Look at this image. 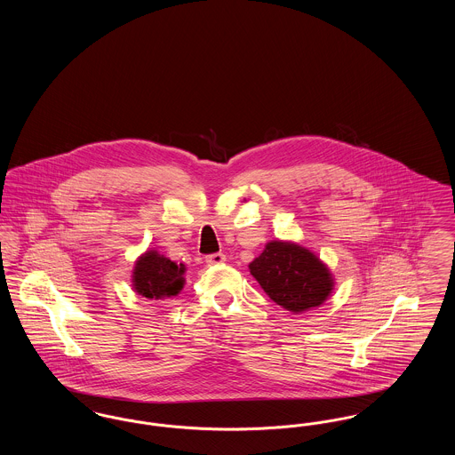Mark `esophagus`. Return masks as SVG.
Here are the masks:
<instances>
[{"label": "esophagus", "mask_w": 455, "mask_h": 455, "mask_svg": "<svg viewBox=\"0 0 455 455\" xmlns=\"http://www.w3.org/2000/svg\"><path fill=\"white\" fill-rule=\"evenodd\" d=\"M227 259V256L223 254V252H215V254H210V256H206V264H221V262H225Z\"/></svg>", "instance_id": "esophagus-1"}]
</instances>
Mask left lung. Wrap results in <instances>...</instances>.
Here are the masks:
<instances>
[{
	"instance_id": "8db88e82",
	"label": "left lung",
	"mask_w": 455,
	"mask_h": 455,
	"mask_svg": "<svg viewBox=\"0 0 455 455\" xmlns=\"http://www.w3.org/2000/svg\"><path fill=\"white\" fill-rule=\"evenodd\" d=\"M249 269L266 295L291 312L321 305L332 290L324 264L295 243L269 242Z\"/></svg>"
}]
</instances>
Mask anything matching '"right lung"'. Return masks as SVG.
<instances>
[{"label": "right lung", "instance_id": "obj_1", "mask_svg": "<svg viewBox=\"0 0 455 455\" xmlns=\"http://www.w3.org/2000/svg\"><path fill=\"white\" fill-rule=\"evenodd\" d=\"M184 264H175L156 252H147L134 267V290L147 299L177 295L184 284Z\"/></svg>", "mask_w": 455, "mask_h": 455}]
</instances>
